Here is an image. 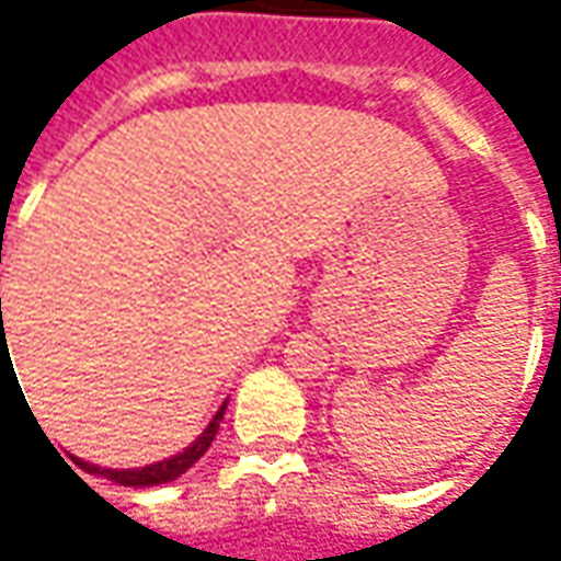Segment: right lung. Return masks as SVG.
Instances as JSON below:
<instances>
[{
	"label": "right lung",
	"mask_w": 561,
	"mask_h": 561,
	"mask_svg": "<svg viewBox=\"0 0 561 561\" xmlns=\"http://www.w3.org/2000/svg\"><path fill=\"white\" fill-rule=\"evenodd\" d=\"M2 304V300H0ZM224 411H227V402L215 411V417H211V424L202 430V436L193 445H186L181 455H171L165 460H156L150 467H135V470H110V467H98V463H89V460H79L76 457V463L82 467L91 476H104L110 482H116V485H128V489H152V485H165V482H174L178 476H184L196 460H199L205 451H208V445L215 442L217 430H220V421H224Z\"/></svg>",
	"instance_id": "obj_1"
}]
</instances>
